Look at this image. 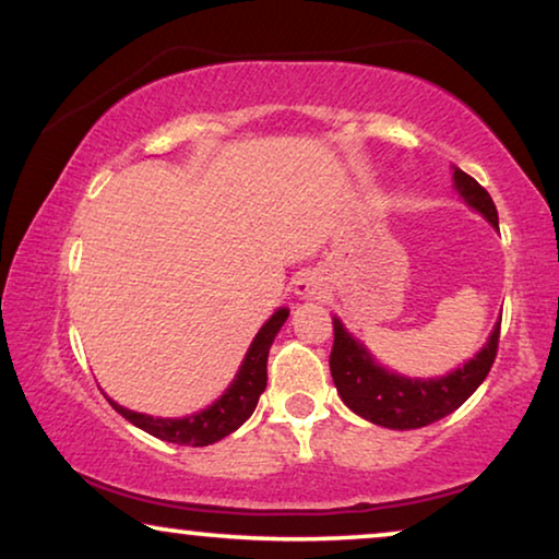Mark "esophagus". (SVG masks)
I'll return each mask as SVG.
<instances>
[{"mask_svg":"<svg viewBox=\"0 0 559 559\" xmlns=\"http://www.w3.org/2000/svg\"><path fill=\"white\" fill-rule=\"evenodd\" d=\"M295 293L305 297V300H320L325 295V285L316 272H305L295 282Z\"/></svg>","mask_w":559,"mask_h":559,"instance_id":"1","label":"esophagus"}]
</instances>
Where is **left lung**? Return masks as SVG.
Returning <instances> with one entry per match:
<instances>
[{"instance_id":"8db88e82","label":"left lung","mask_w":559,"mask_h":559,"mask_svg":"<svg viewBox=\"0 0 559 559\" xmlns=\"http://www.w3.org/2000/svg\"><path fill=\"white\" fill-rule=\"evenodd\" d=\"M457 193L471 209H476L488 224L499 228V213L484 186H478L461 167L453 170ZM501 320L488 335L486 346L440 379H407L386 371L373 361V356L350 335L338 318H333V350H331V377L338 389L343 404L354 409L358 417L389 430H417L455 412L491 371L496 350H499Z\"/></svg>"}]
</instances>
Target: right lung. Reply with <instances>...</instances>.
I'll return each instance as SVG.
<instances>
[{
	"mask_svg": "<svg viewBox=\"0 0 559 559\" xmlns=\"http://www.w3.org/2000/svg\"><path fill=\"white\" fill-rule=\"evenodd\" d=\"M287 316L289 310L280 308L262 328H259V333L254 335V341H251V346L247 350V356H243L241 369L231 381V386L221 394V400L213 402L211 407H205L203 412H195V415L190 417L165 419V417H150V415H142V412L124 409L114 400H109V404L119 412L121 417L140 427V430L155 435L159 440L178 442V445H193V448L213 445V442L224 440L226 435L239 430V427L251 417V412L257 409L259 396H262V392L266 389V356H270L274 335L280 333L282 325H285Z\"/></svg>",
	"mask_w": 559,
	"mask_h": 559,
	"instance_id": "add662e5",
	"label": "right lung"
}]
</instances>
